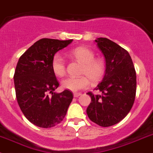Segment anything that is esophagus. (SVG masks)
I'll list each match as a JSON object with an SVG mask.
<instances>
[{
    "mask_svg": "<svg viewBox=\"0 0 153 153\" xmlns=\"http://www.w3.org/2000/svg\"><path fill=\"white\" fill-rule=\"evenodd\" d=\"M81 95V93H75V94H74V97H80Z\"/></svg>",
    "mask_w": 153,
    "mask_h": 153,
    "instance_id": "esophagus-1",
    "label": "esophagus"
}]
</instances>
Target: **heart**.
Returning a JSON list of instances; mask_svg holds the SVG:
<instances>
[{"mask_svg": "<svg viewBox=\"0 0 153 153\" xmlns=\"http://www.w3.org/2000/svg\"><path fill=\"white\" fill-rule=\"evenodd\" d=\"M72 54L77 59L83 63L81 73L83 76H68L62 81V87L68 91H76L88 88L93 82L100 81L105 72V65L100 59H95L94 52L86 48H78L74 50ZM53 72L56 76L61 77L65 72V61L62 55L57 53L53 56L51 62Z\"/></svg>", "mask_w": 153, "mask_h": 153, "instance_id": "b5f03b06", "label": "heart"}]
</instances>
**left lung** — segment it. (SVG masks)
Here are the masks:
<instances>
[{
  "label": "left lung",
  "instance_id": "1",
  "mask_svg": "<svg viewBox=\"0 0 153 153\" xmlns=\"http://www.w3.org/2000/svg\"><path fill=\"white\" fill-rule=\"evenodd\" d=\"M105 59V75L95 89L102 94L88 92L91 102L87 109L90 119L102 127L121 122L134 102L137 76L128 51L105 38L95 40Z\"/></svg>",
  "mask_w": 153,
  "mask_h": 153
}]
</instances>
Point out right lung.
Returning <instances> with one entry per match:
<instances>
[{"label":"right lung","instance_id":"obj_1","mask_svg":"<svg viewBox=\"0 0 153 153\" xmlns=\"http://www.w3.org/2000/svg\"><path fill=\"white\" fill-rule=\"evenodd\" d=\"M72 41L42 38L17 62L13 77L17 102L25 118L40 128H49L60 123L73 99V94L68 90L54 92L59 84L51 68L56 53Z\"/></svg>","mask_w":153,"mask_h":153}]
</instances>
